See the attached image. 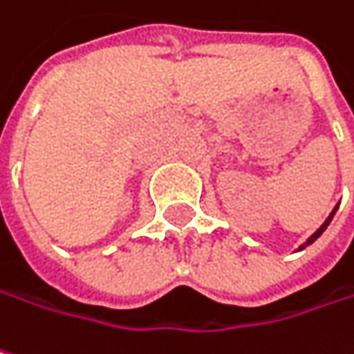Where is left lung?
Masks as SVG:
<instances>
[{
	"mask_svg": "<svg viewBox=\"0 0 354 354\" xmlns=\"http://www.w3.org/2000/svg\"><path fill=\"white\" fill-rule=\"evenodd\" d=\"M337 209H339V205H337V207H335V209H333V212H330V215H328V217H326V219H324V223H322V225H320V227H318V230H316L315 234H313V236H310V238H308V240L304 241V243H302V245H300V248H298V250H304V248H306V245H310V243H313V241H316V240H318V238H320V236H322V232H324V230H326V227H328V223H330V221H333V217H335V214H337Z\"/></svg>",
	"mask_w": 354,
	"mask_h": 354,
	"instance_id": "8db88e82",
	"label": "left lung"
}]
</instances>
